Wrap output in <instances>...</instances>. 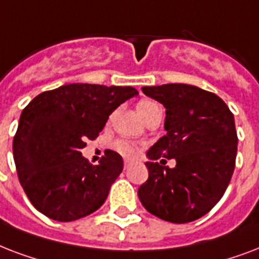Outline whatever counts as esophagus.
Listing matches in <instances>:
<instances>
[{
  "label": "esophagus",
  "instance_id": "obj_1",
  "mask_svg": "<svg viewBox=\"0 0 259 259\" xmlns=\"http://www.w3.org/2000/svg\"><path fill=\"white\" fill-rule=\"evenodd\" d=\"M130 166H131V161H128V159H125V161H124V169H128Z\"/></svg>",
  "mask_w": 259,
  "mask_h": 259
}]
</instances>
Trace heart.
I'll return each instance as SVG.
<instances>
[{
    "mask_svg": "<svg viewBox=\"0 0 259 259\" xmlns=\"http://www.w3.org/2000/svg\"><path fill=\"white\" fill-rule=\"evenodd\" d=\"M155 109H159V105H158L157 102L151 101V100H143V101H140L138 104V112H139V115L143 119H146ZM113 148L119 152L120 155H123V157H134L136 154V146L132 142H130V140H115L113 142Z\"/></svg>",
    "mask_w": 259,
    "mask_h": 259,
    "instance_id": "b5f03b06",
    "label": "heart"
}]
</instances>
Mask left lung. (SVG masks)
<instances>
[{
    "mask_svg": "<svg viewBox=\"0 0 259 259\" xmlns=\"http://www.w3.org/2000/svg\"><path fill=\"white\" fill-rule=\"evenodd\" d=\"M142 90L166 108V135L147 151L148 180L138 190L140 202L166 222L200 219L223 197L235 169L234 115L219 96L197 86L167 83ZM171 157L176 166L170 169L163 165Z\"/></svg>",
    "mask_w": 259,
    "mask_h": 259,
    "instance_id": "1",
    "label": "left lung"
}]
</instances>
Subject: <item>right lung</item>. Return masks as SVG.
Here are the masks:
<instances>
[{"mask_svg":"<svg viewBox=\"0 0 259 259\" xmlns=\"http://www.w3.org/2000/svg\"><path fill=\"white\" fill-rule=\"evenodd\" d=\"M138 94L131 86L70 83L36 96L20 116L13 158L20 184L36 209L58 222L93 213L123 171L112 150L98 165L82 157L86 140L102 131L109 115Z\"/></svg>","mask_w":259,"mask_h":259,"instance_id":"right-lung-1","label":"right lung"}]
</instances>
